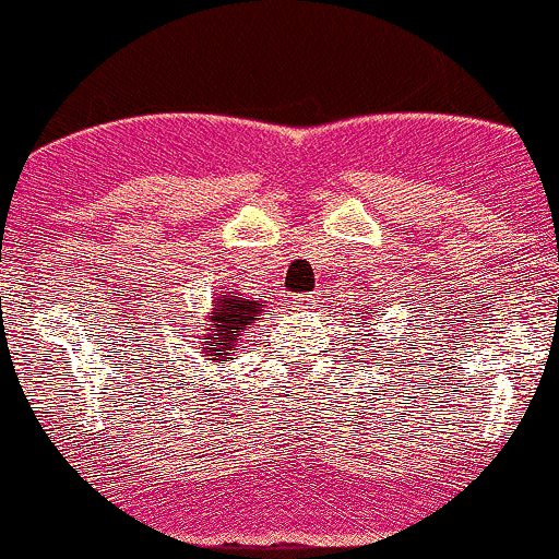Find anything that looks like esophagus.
<instances>
[{
  "mask_svg": "<svg viewBox=\"0 0 559 559\" xmlns=\"http://www.w3.org/2000/svg\"><path fill=\"white\" fill-rule=\"evenodd\" d=\"M294 309H296V312H314V309H317V296L314 294L294 296Z\"/></svg>",
  "mask_w": 559,
  "mask_h": 559,
  "instance_id": "esophagus-1",
  "label": "esophagus"
}]
</instances>
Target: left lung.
<instances>
[{"instance_id":"obj_1","label":"left lung","mask_w":559,"mask_h":559,"mask_svg":"<svg viewBox=\"0 0 559 559\" xmlns=\"http://www.w3.org/2000/svg\"><path fill=\"white\" fill-rule=\"evenodd\" d=\"M373 317H377V309H373V307H364L361 314H356L358 328H369V322L373 320Z\"/></svg>"}]
</instances>
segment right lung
<instances>
[{
  "label": "right lung",
  "mask_w": 559,
  "mask_h": 559,
  "mask_svg": "<svg viewBox=\"0 0 559 559\" xmlns=\"http://www.w3.org/2000/svg\"><path fill=\"white\" fill-rule=\"evenodd\" d=\"M265 312V301H255L237 288H222L211 299L203 322H195V350L203 353V364L222 369L227 361H235L242 332L260 320Z\"/></svg>",
  "instance_id": "1"
}]
</instances>
